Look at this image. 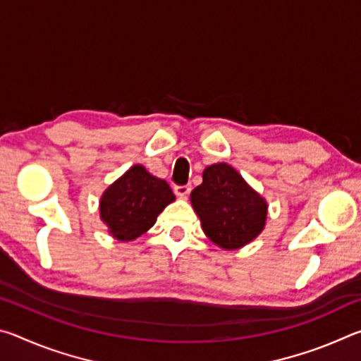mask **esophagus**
Wrapping results in <instances>:
<instances>
[{
	"label": "esophagus",
	"instance_id": "obj_1",
	"mask_svg": "<svg viewBox=\"0 0 361 361\" xmlns=\"http://www.w3.org/2000/svg\"><path fill=\"white\" fill-rule=\"evenodd\" d=\"M191 191V185H176L175 186V194L180 195V197H185Z\"/></svg>",
	"mask_w": 361,
	"mask_h": 361
}]
</instances>
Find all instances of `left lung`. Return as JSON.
<instances>
[{
	"label": "left lung",
	"mask_w": 361,
	"mask_h": 361,
	"mask_svg": "<svg viewBox=\"0 0 361 361\" xmlns=\"http://www.w3.org/2000/svg\"><path fill=\"white\" fill-rule=\"evenodd\" d=\"M191 204L207 237L224 250L252 242L267 216L264 199L223 162L204 170V181L191 192Z\"/></svg>",
	"instance_id": "obj_1"
}]
</instances>
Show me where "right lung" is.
I'll return each instance as SVG.
<instances>
[{
    "instance_id": "right-lung-1",
    "label": "right lung",
    "mask_w": 361,
    "mask_h": 361,
    "mask_svg": "<svg viewBox=\"0 0 361 361\" xmlns=\"http://www.w3.org/2000/svg\"><path fill=\"white\" fill-rule=\"evenodd\" d=\"M173 200L167 181L152 176L142 166H133L103 194L100 215L113 237L133 240L148 231Z\"/></svg>"
}]
</instances>
